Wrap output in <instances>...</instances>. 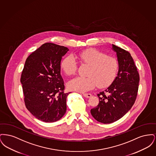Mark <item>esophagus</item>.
<instances>
[{"label": "esophagus", "mask_w": 156, "mask_h": 156, "mask_svg": "<svg viewBox=\"0 0 156 156\" xmlns=\"http://www.w3.org/2000/svg\"><path fill=\"white\" fill-rule=\"evenodd\" d=\"M83 95L85 98H90L92 96V95L90 94H83Z\"/></svg>", "instance_id": "obj_1"}]
</instances>
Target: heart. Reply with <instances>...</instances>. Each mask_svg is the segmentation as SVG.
<instances>
[{
	"label": "heart",
	"mask_w": 156,
	"mask_h": 156,
	"mask_svg": "<svg viewBox=\"0 0 156 156\" xmlns=\"http://www.w3.org/2000/svg\"><path fill=\"white\" fill-rule=\"evenodd\" d=\"M81 64L88 66L87 77L76 76L67 82V88L71 90L85 92L94 88H104L115 80L118 71V60L105 52L90 48L75 55ZM60 67L66 74H75L77 69L76 61L72 55L62 59Z\"/></svg>",
	"instance_id": "obj_1"
}]
</instances>
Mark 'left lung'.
<instances>
[{
    "mask_svg": "<svg viewBox=\"0 0 156 156\" xmlns=\"http://www.w3.org/2000/svg\"><path fill=\"white\" fill-rule=\"evenodd\" d=\"M118 62L117 76L111 85L97 95L99 104L90 110L98 122L111 123L122 118L132 107L136 101L140 81L133 59L128 51L112 44Z\"/></svg>",
    "mask_w": 156,
    "mask_h": 156,
    "instance_id": "obj_1",
    "label": "left lung"
}]
</instances>
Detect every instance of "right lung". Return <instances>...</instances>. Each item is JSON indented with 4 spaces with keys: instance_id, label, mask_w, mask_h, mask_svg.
Instances as JSON below:
<instances>
[{
    "instance_id": "obj_1",
    "label": "right lung",
    "mask_w": 156,
    "mask_h": 156,
    "mask_svg": "<svg viewBox=\"0 0 156 156\" xmlns=\"http://www.w3.org/2000/svg\"><path fill=\"white\" fill-rule=\"evenodd\" d=\"M69 49L51 43L42 45L25 62L21 75L24 103L37 119L54 122L67 111L66 99L61 75L62 57Z\"/></svg>"
}]
</instances>
